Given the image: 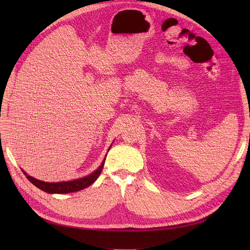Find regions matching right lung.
<instances>
[{
    "mask_svg": "<svg viewBox=\"0 0 250 250\" xmlns=\"http://www.w3.org/2000/svg\"><path fill=\"white\" fill-rule=\"evenodd\" d=\"M110 147H111V145H110ZM110 147L108 148V151H109ZM105 158H106V155H105L104 160L99 167H98L93 173H90L89 175L79 178V179H74V180H70V181H62V183H46V181L39 180L32 176L28 175V174L24 170H21V171L24 172V174L29 179L30 183H32L36 188H41V190L43 192L50 193V194H67V193L83 190V188H85L92 184H94L96 179L99 177L100 173L103 169Z\"/></svg>",
    "mask_w": 250,
    "mask_h": 250,
    "instance_id": "add662e5",
    "label": "right lung"
}]
</instances>
